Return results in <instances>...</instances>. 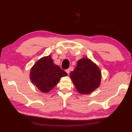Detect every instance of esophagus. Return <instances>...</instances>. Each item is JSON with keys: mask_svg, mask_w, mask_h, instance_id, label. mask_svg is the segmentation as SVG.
Returning <instances> with one entry per match:
<instances>
[{"mask_svg": "<svg viewBox=\"0 0 132 132\" xmlns=\"http://www.w3.org/2000/svg\"><path fill=\"white\" fill-rule=\"evenodd\" d=\"M65 71H66V73L68 74V75H69V74H70V70L69 69H67L65 70Z\"/></svg>", "mask_w": 132, "mask_h": 132, "instance_id": "1", "label": "esophagus"}]
</instances>
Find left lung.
I'll use <instances>...</instances> for the list:
<instances>
[{
	"label": "left lung",
	"mask_w": 132,
	"mask_h": 132,
	"mask_svg": "<svg viewBox=\"0 0 132 132\" xmlns=\"http://www.w3.org/2000/svg\"><path fill=\"white\" fill-rule=\"evenodd\" d=\"M70 75L77 91L81 94H89L100 86L102 78L100 68L88 58L77 61L76 67Z\"/></svg>",
	"instance_id": "left-lung-1"
}]
</instances>
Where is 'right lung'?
I'll return each mask as SVG.
<instances>
[{"label": "right lung", "mask_w": 132, "mask_h": 132, "mask_svg": "<svg viewBox=\"0 0 132 132\" xmlns=\"http://www.w3.org/2000/svg\"><path fill=\"white\" fill-rule=\"evenodd\" d=\"M67 76L66 72L53 63L52 56L41 57L31 68L30 79L43 93H48L58 84L62 77Z\"/></svg>", "instance_id": "1"}]
</instances>
